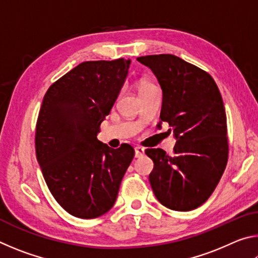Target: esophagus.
<instances>
[{"label": "esophagus", "mask_w": 258, "mask_h": 258, "mask_svg": "<svg viewBox=\"0 0 258 258\" xmlns=\"http://www.w3.org/2000/svg\"><path fill=\"white\" fill-rule=\"evenodd\" d=\"M134 151H135V158H140V157L145 155V148L142 147H135Z\"/></svg>", "instance_id": "obj_1"}]
</instances>
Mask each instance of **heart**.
Here are the masks:
<instances>
[{
    "label": "heart",
    "mask_w": 258,
    "mask_h": 258,
    "mask_svg": "<svg viewBox=\"0 0 258 258\" xmlns=\"http://www.w3.org/2000/svg\"><path fill=\"white\" fill-rule=\"evenodd\" d=\"M155 85L151 84V83H148V82H142L141 85H140V92H142V91L150 89V87H154Z\"/></svg>",
    "instance_id": "obj_1"
}]
</instances>
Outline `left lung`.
Segmentation results:
<instances>
[{
  "mask_svg": "<svg viewBox=\"0 0 258 258\" xmlns=\"http://www.w3.org/2000/svg\"><path fill=\"white\" fill-rule=\"evenodd\" d=\"M137 59L158 80L160 119L171 125L177 140L172 156L159 148L146 150L154 161L152 191L165 207L192 211L211 197L228 163V126L220 90L207 72L176 55Z\"/></svg>",
  "mask_w": 258,
  "mask_h": 258,
  "instance_id": "left-lung-1",
  "label": "left lung"
}]
</instances>
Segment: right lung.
Instances as JSON below:
<instances>
[{
	"instance_id": "right-lung-1",
	"label": "right lung",
	"mask_w": 258,
	"mask_h": 258,
	"mask_svg": "<svg viewBox=\"0 0 258 258\" xmlns=\"http://www.w3.org/2000/svg\"><path fill=\"white\" fill-rule=\"evenodd\" d=\"M130 63L124 58L84 61L55 81L43 99L36 157L52 196L75 217L95 218L113 206L134 157L127 143L111 149L97 138Z\"/></svg>"
}]
</instances>
